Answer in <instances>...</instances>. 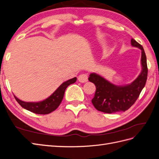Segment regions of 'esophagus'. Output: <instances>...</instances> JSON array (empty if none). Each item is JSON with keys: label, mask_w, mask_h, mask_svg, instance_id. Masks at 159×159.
<instances>
[{"label": "esophagus", "mask_w": 159, "mask_h": 159, "mask_svg": "<svg viewBox=\"0 0 159 159\" xmlns=\"http://www.w3.org/2000/svg\"><path fill=\"white\" fill-rule=\"evenodd\" d=\"M78 80L81 83H85L88 82V76L86 74H81L78 76Z\"/></svg>", "instance_id": "obj_1"}]
</instances>
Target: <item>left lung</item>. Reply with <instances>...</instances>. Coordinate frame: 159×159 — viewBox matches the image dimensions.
Segmentation results:
<instances>
[{
	"instance_id": "1",
	"label": "left lung",
	"mask_w": 159,
	"mask_h": 159,
	"mask_svg": "<svg viewBox=\"0 0 159 159\" xmlns=\"http://www.w3.org/2000/svg\"><path fill=\"white\" fill-rule=\"evenodd\" d=\"M131 43L133 46L142 50V66L141 73L132 83L126 86H118L96 73H91L88 77V80L96 86V90L92 102L99 111L110 114L127 111L136 101L145 86L148 67L144 50L142 46L134 39H131Z\"/></svg>"
}]
</instances>
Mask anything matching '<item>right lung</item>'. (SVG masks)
Segmentation results:
<instances>
[{
    "instance_id": "obj_1",
    "label": "right lung",
    "mask_w": 159,
    "mask_h": 159,
    "mask_svg": "<svg viewBox=\"0 0 159 159\" xmlns=\"http://www.w3.org/2000/svg\"><path fill=\"white\" fill-rule=\"evenodd\" d=\"M76 80V77H73V78L63 82L48 98L40 102H24L18 99L16 96H14L17 102L26 110L30 111L36 114H49L57 109L63 98L65 91L66 90V88L69 85L75 83Z\"/></svg>"
}]
</instances>
